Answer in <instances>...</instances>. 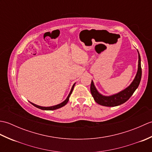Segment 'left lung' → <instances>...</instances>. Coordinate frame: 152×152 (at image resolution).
Segmentation results:
<instances>
[{
    "mask_svg": "<svg viewBox=\"0 0 152 152\" xmlns=\"http://www.w3.org/2000/svg\"><path fill=\"white\" fill-rule=\"evenodd\" d=\"M140 56L138 53V70L136 74V76L134 80L131 83V85L127 87V88L125 89L123 91H120L117 94L113 95L111 96H104L101 95V93L98 92L96 88L95 87L93 82L91 81V87H90V90H91V95L93 99L96 103L99 104L108 106V107H112V106H119L121 104H124L127 101H128L131 96L133 95L135 90L137 89L140 84L141 77H142V69H141V63H140Z\"/></svg>",
    "mask_w": 152,
    "mask_h": 152,
    "instance_id": "8db88e82",
    "label": "left lung"
}]
</instances>
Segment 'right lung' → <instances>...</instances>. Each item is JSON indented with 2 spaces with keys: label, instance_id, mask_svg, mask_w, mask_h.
<instances>
[{
  "label": "right lung",
  "instance_id": "obj_1",
  "mask_svg": "<svg viewBox=\"0 0 152 152\" xmlns=\"http://www.w3.org/2000/svg\"><path fill=\"white\" fill-rule=\"evenodd\" d=\"M74 85H75V83H74V84L72 86V89H71V90H70V93H69V95H68L67 98L66 99L65 101H63V102H61V104H57V105H55V106H49V107H44V106H38V105H37V104H33V103H32V102H31V104H33V106H34L35 107H37V108H40V109H41V110H56V109H58V108H61V107H63V106H64V105H66V103L68 102V101H69L70 96L71 93H72V91H73Z\"/></svg>",
  "mask_w": 152,
  "mask_h": 152
}]
</instances>
